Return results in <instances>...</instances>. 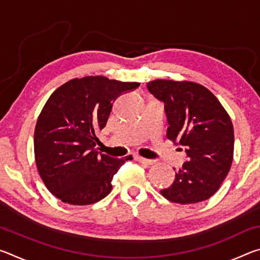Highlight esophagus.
Segmentation results:
<instances>
[{
    "label": "esophagus",
    "instance_id": "esophagus-1",
    "mask_svg": "<svg viewBox=\"0 0 260 260\" xmlns=\"http://www.w3.org/2000/svg\"><path fill=\"white\" fill-rule=\"evenodd\" d=\"M135 159L138 160V161H140V162H142V164H146V165H152V164H155V160L147 159V158H143V157H141V156H136Z\"/></svg>",
    "mask_w": 260,
    "mask_h": 260
}]
</instances>
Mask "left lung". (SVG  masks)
Masks as SVG:
<instances>
[{
  "label": "left lung",
  "instance_id": "obj_1",
  "mask_svg": "<svg viewBox=\"0 0 260 260\" xmlns=\"http://www.w3.org/2000/svg\"><path fill=\"white\" fill-rule=\"evenodd\" d=\"M147 88L164 103L167 139L182 146L188 157L182 169L175 172L174 182L160 193L179 204L209 200L232 166L234 128L231 117L200 83L159 79L148 82Z\"/></svg>",
  "mask_w": 260,
  "mask_h": 260
}]
</instances>
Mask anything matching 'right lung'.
<instances>
[{
	"mask_svg": "<svg viewBox=\"0 0 260 260\" xmlns=\"http://www.w3.org/2000/svg\"><path fill=\"white\" fill-rule=\"evenodd\" d=\"M139 82L107 77L72 79L50 95L34 131L39 174L52 195L72 205H89L112 189V178L128 158L98 151L96 135L109 119L117 98Z\"/></svg>",
	"mask_w": 260,
	"mask_h": 260,
	"instance_id": "add662e5",
	"label": "right lung"
}]
</instances>
